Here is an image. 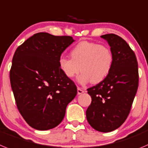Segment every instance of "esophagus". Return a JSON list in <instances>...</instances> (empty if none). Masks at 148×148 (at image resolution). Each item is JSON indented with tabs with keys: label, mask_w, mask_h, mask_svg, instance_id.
I'll return each instance as SVG.
<instances>
[{
	"label": "esophagus",
	"mask_w": 148,
	"mask_h": 148,
	"mask_svg": "<svg viewBox=\"0 0 148 148\" xmlns=\"http://www.w3.org/2000/svg\"><path fill=\"white\" fill-rule=\"evenodd\" d=\"M85 92V90H83V89L80 88H77V94H82V93Z\"/></svg>",
	"instance_id": "34e87169"
}]
</instances>
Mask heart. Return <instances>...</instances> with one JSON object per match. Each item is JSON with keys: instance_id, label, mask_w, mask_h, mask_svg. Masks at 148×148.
<instances>
[{"instance_id": "obj_1", "label": "heart", "mask_w": 148, "mask_h": 148, "mask_svg": "<svg viewBox=\"0 0 148 148\" xmlns=\"http://www.w3.org/2000/svg\"><path fill=\"white\" fill-rule=\"evenodd\" d=\"M71 58L61 56L58 63L62 72L71 79L80 70L77 82L94 84L102 82L110 72L112 66L113 55L106 46L88 41L79 42L71 51Z\"/></svg>"}]
</instances>
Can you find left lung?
Segmentation results:
<instances>
[{
	"instance_id": "1",
	"label": "left lung",
	"mask_w": 148,
	"mask_h": 148,
	"mask_svg": "<svg viewBox=\"0 0 148 148\" xmlns=\"http://www.w3.org/2000/svg\"><path fill=\"white\" fill-rule=\"evenodd\" d=\"M110 47L112 66L107 77L87 89L91 103L86 110L90 125L99 132H110L120 127L130 113L139 86L136 58L119 36H101Z\"/></svg>"
}]
</instances>
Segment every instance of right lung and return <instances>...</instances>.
I'll return each instance as SVG.
<instances>
[{"mask_svg":"<svg viewBox=\"0 0 148 148\" xmlns=\"http://www.w3.org/2000/svg\"><path fill=\"white\" fill-rule=\"evenodd\" d=\"M70 36L34 34L16 49L10 82L16 104L33 128L46 130L63 119L77 86L60 69L61 54L74 42Z\"/></svg>","mask_w":148,"mask_h":148,"instance_id":"add662e5","label":"right lung"}]
</instances>
